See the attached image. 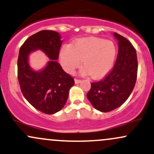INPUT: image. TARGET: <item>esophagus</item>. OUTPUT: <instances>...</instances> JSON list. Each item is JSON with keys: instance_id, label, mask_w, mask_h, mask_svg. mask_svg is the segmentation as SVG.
Masks as SVG:
<instances>
[{"instance_id": "34e87169", "label": "esophagus", "mask_w": 154, "mask_h": 154, "mask_svg": "<svg viewBox=\"0 0 154 154\" xmlns=\"http://www.w3.org/2000/svg\"><path fill=\"white\" fill-rule=\"evenodd\" d=\"M74 81H75V84H79V83L81 82L80 79H74Z\"/></svg>"}]
</instances>
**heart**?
I'll return each mask as SVG.
<instances>
[{
    "label": "heart",
    "instance_id": "1",
    "mask_svg": "<svg viewBox=\"0 0 154 154\" xmlns=\"http://www.w3.org/2000/svg\"><path fill=\"white\" fill-rule=\"evenodd\" d=\"M116 57L113 42L101 38L79 40L70 46H63L60 51V62L67 72H73L82 60L85 68L82 72L89 73L93 79L106 75L113 68Z\"/></svg>",
    "mask_w": 154,
    "mask_h": 154
}]
</instances>
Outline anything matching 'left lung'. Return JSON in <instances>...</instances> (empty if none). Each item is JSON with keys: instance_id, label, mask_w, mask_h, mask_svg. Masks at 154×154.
<instances>
[{"instance_id": "1", "label": "left lung", "mask_w": 154, "mask_h": 154, "mask_svg": "<svg viewBox=\"0 0 154 154\" xmlns=\"http://www.w3.org/2000/svg\"><path fill=\"white\" fill-rule=\"evenodd\" d=\"M119 41V53L113 68L99 82H91L86 94L97 110L109 112L126 101L135 85L137 76L136 50L130 41L114 32Z\"/></svg>"}]
</instances>
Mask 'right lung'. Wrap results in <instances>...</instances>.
Masks as SVG:
<instances>
[{
  "mask_svg": "<svg viewBox=\"0 0 154 154\" xmlns=\"http://www.w3.org/2000/svg\"><path fill=\"white\" fill-rule=\"evenodd\" d=\"M58 32L41 30L30 36L20 47L17 60V76L21 91L34 108L46 114L60 111L66 103L74 79L56 61L62 41ZM42 50L51 60L44 70L35 72L27 63L29 54Z\"/></svg>",
  "mask_w": 154,
  "mask_h": 154,
  "instance_id": "add662e5",
  "label": "right lung"
}]
</instances>
